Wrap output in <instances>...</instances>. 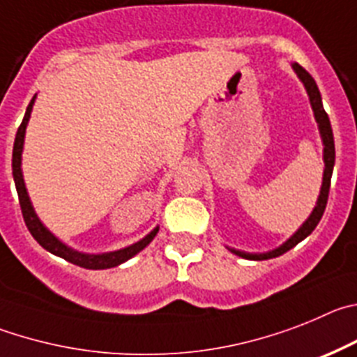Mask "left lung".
Instances as JSON below:
<instances>
[{
	"instance_id": "1",
	"label": "left lung",
	"mask_w": 357,
	"mask_h": 357,
	"mask_svg": "<svg viewBox=\"0 0 357 357\" xmlns=\"http://www.w3.org/2000/svg\"><path fill=\"white\" fill-rule=\"evenodd\" d=\"M291 69L297 75V78L303 82L304 89L307 92V98H310L311 110H313L314 121L319 124V133L320 139H322L324 146V176H322V186H320V194L317 199V204H314L313 211L310 213V217L303 222V226L298 227L287 242H282L281 245L275 247L272 250H266V252H245V250L233 249V247H227V249L233 252V255L240 256L243 259H255V261H261V259H271L278 258V256L284 255L290 249H294L298 242H303L306 236H310L313 233V229L317 227V224L320 222L322 218L324 210H326L327 204V195H329V186H331V176H333V169H335V137H333V128H331V121L327 117L326 110H324L322 105V96H320L319 86L314 83V79L311 78V75L306 69L298 66V63H291Z\"/></svg>"
}]
</instances>
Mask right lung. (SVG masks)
Segmentation results:
<instances>
[{"label":"right lung","instance_id":"right-lung-1","mask_svg":"<svg viewBox=\"0 0 357 357\" xmlns=\"http://www.w3.org/2000/svg\"><path fill=\"white\" fill-rule=\"evenodd\" d=\"M35 98H37V96H33V99H31L30 105H28L26 114H24L21 126H19L17 135H15L14 151H12V174H14L15 188H17L19 195V204H21L22 217H24L28 231H30L31 236H33L47 252L59 256V258H63L66 261L73 263V265L82 266V268H89V271H105V268H112V266H117L121 265V263L128 261V259L133 258L135 255H139L140 250H144L151 242H153V238H155L156 233H158L160 226H156L151 233H147L142 240L131 243V245L128 247H123V249L110 250V252H101V255H91V252H82V250H76L73 249V247L67 245V243H63L59 236H54V234L44 226L43 220H40L38 215L35 213V208L30 201V195H28L26 183H24V178H22L21 169L22 149H24V135H26V126L28 123H30Z\"/></svg>","mask_w":357,"mask_h":357}]
</instances>
